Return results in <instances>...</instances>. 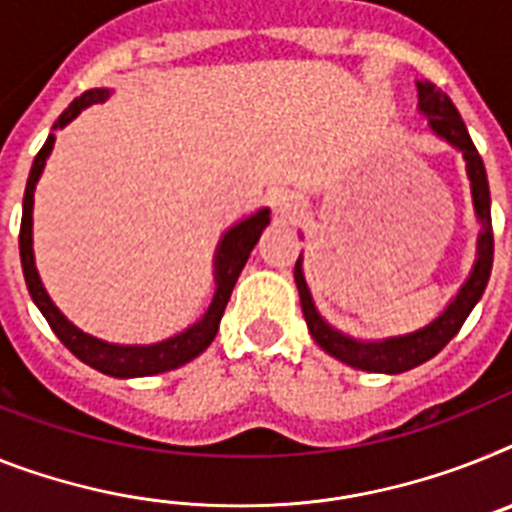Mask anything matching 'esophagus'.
<instances>
[{"label": "esophagus", "mask_w": 512, "mask_h": 512, "mask_svg": "<svg viewBox=\"0 0 512 512\" xmlns=\"http://www.w3.org/2000/svg\"><path fill=\"white\" fill-rule=\"evenodd\" d=\"M276 210L281 213V216L294 218L296 213L302 210V200H299V197H294V195H278Z\"/></svg>", "instance_id": "esophagus-1"}]
</instances>
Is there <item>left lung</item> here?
Returning a JSON list of instances; mask_svg holds the SVG:
<instances>
[{"instance_id": "obj_1", "label": "left lung", "mask_w": 512, "mask_h": 512, "mask_svg": "<svg viewBox=\"0 0 512 512\" xmlns=\"http://www.w3.org/2000/svg\"><path fill=\"white\" fill-rule=\"evenodd\" d=\"M419 109L424 111V117H429V127L440 137H445L450 145L461 150L463 158H466L476 216H479V221L484 226L482 236H479V260H476L474 270H471V278L463 283V289L450 302V307L432 325L416 330V333H409V336L388 338V341L380 343L354 341V338L343 336V333L330 328L328 322L317 315L307 283H304L302 263L296 260L294 265V281L296 289H299L304 320H307V328L312 333V338L330 356H336V359H341L349 367L364 369V372L398 375V372L419 367V364L429 362L435 354H440L450 343V338L461 330V325L471 315L474 304L482 299L484 289H487L489 273H492V260H495V236H492V213H489L487 171H484V161L479 156V150L474 148L471 137H468L461 114L453 106V101L432 83H419Z\"/></svg>"}]
</instances>
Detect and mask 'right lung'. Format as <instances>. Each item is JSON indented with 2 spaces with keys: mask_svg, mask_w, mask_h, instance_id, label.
Segmentation results:
<instances>
[{
  "mask_svg": "<svg viewBox=\"0 0 512 512\" xmlns=\"http://www.w3.org/2000/svg\"><path fill=\"white\" fill-rule=\"evenodd\" d=\"M103 98H109V90H85L83 96L75 98V101L62 111V117H59V122L54 124V127L70 124L85 106L103 101ZM54 140H57L54 135L46 137L44 148L38 150L36 161L30 166L28 184H25L23 197V221H20V263H23L25 283H28V291L30 296H33L36 307L41 309V315L46 317V322H49L51 330L57 333L59 341H62L80 362L98 369L103 375L148 377L161 375V372H169V369H176L182 367V364L192 362V359L203 354L210 343H213V338H216L218 322H221L223 309L229 304V296L231 291H234L236 278L242 273L249 252L255 249L263 229L268 226V210H260L255 216H249L244 218L242 223H236L234 229L226 231V236H223L221 244H218L216 294H213V302H210L203 320L195 322L192 328H187L184 333H179V336L169 338V341L153 343V346H114V343L98 341V338L88 336L83 330H77L75 325L54 307V302L49 299L46 289L41 286V278H38L36 273V263H33V190H36L38 176L44 171L46 158H49L51 148H54Z\"/></svg>",
  "mask_w": 512,
  "mask_h": 512,
  "instance_id": "obj_1",
  "label": "right lung"
}]
</instances>
